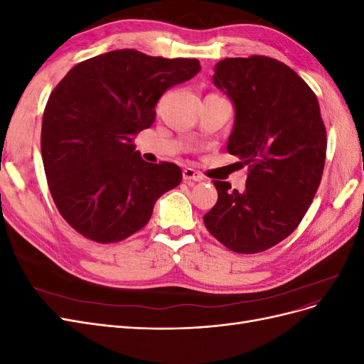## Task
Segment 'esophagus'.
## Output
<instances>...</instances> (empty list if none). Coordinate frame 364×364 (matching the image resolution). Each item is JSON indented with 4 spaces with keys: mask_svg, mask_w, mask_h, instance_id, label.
Wrapping results in <instances>:
<instances>
[{
    "mask_svg": "<svg viewBox=\"0 0 364 364\" xmlns=\"http://www.w3.org/2000/svg\"><path fill=\"white\" fill-rule=\"evenodd\" d=\"M183 179L186 182H202V181H205L203 174L193 170V168H185L183 170Z\"/></svg>",
    "mask_w": 364,
    "mask_h": 364,
    "instance_id": "34e87169",
    "label": "esophagus"
}]
</instances>
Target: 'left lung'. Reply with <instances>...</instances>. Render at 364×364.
I'll list each match as a JSON object with an SVG mask.
<instances>
[{
	"instance_id": "1",
	"label": "left lung",
	"mask_w": 364,
	"mask_h": 364,
	"mask_svg": "<svg viewBox=\"0 0 364 364\" xmlns=\"http://www.w3.org/2000/svg\"><path fill=\"white\" fill-rule=\"evenodd\" d=\"M214 85L235 106L228 151L247 165L246 188L214 181L206 229L237 253H258L287 238L321 185L326 130L316 94L287 65L266 56L228 58Z\"/></svg>"
}]
</instances>
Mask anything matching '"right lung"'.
Returning a JSON list of instances; mask_svg holds the SVG:
<instances>
[{"label":"right lung","mask_w":364,"mask_h":364,"mask_svg":"<svg viewBox=\"0 0 364 364\" xmlns=\"http://www.w3.org/2000/svg\"><path fill=\"white\" fill-rule=\"evenodd\" d=\"M199 71L197 59L115 50L77 63L54 87L42 118L43 170L77 232L102 245L124 240L181 183L178 165L142 161L134 138L155 123L161 95Z\"/></svg>","instance_id":"add662e5"}]
</instances>
